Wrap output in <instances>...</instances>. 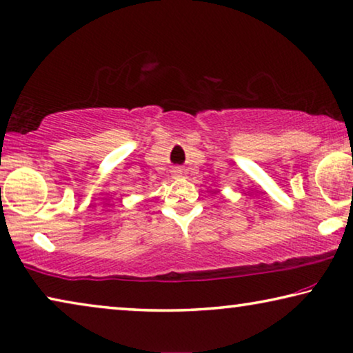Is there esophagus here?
Listing matches in <instances>:
<instances>
[{
  "instance_id": "obj_1",
  "label": "esophagus",
  "mask_w": 353,
  "mask_h": 353,
  "mask_svg": "<svg viewBox=\"0 0 353 353\" xmlns=\"http://www.w3.org/2000/svg\"><path fill=\"white\" fill-rule=\"evenodd\" d=\"M172 176H174V177H182L183 176V170H182V168H172Z\"/></svg>"
}]
</instances>
